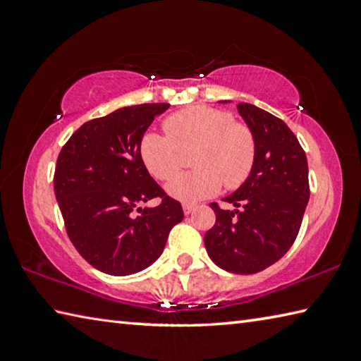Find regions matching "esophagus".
Wrapping results in <instances>:
<instances>
[{"mask_svg": "<svg viewBox=\"0 0 361 361\" xmlns=\"http://www.w3.org/2000/svg\"><path fill=\"white\" fill-rule=\"evenodd\" d=\"M194 210H195V205H192V204L183 205V212H185V215H189V213H192Z\"/></svg>", "mask_w": 361, "mask_h": 361, "instance_id": "esophagus-1", "label": "esophagus"}]
</instances>
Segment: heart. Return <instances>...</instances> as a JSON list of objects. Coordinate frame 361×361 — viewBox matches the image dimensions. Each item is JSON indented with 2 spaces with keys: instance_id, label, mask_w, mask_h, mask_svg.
Listing matches in <instances>:
<instances>
[{
  "instance_id": "1",
  "label": "heart",
  "mask_w": 361,
  "mask_h": 361,
  "mask_svg": "<svg viewBox=\"0 0 361 361\" xmlns=\"http://www.w3.org/2000/svg\"><path fill=\"white\" fill-rule=\"evenodd\" d=\"M167 135L146 132L140 142V157L157 180H170L183 164V152L194 151L195 170L169 183L173 199L191 204L212 197L223 183L235 189L252 173L256 140L250 127L234 121L224 109L191 106L169 116L164 122Z\"/></svg>"
}]
</instances>
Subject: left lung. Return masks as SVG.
<instances>
[{
    "label": "left lung",
    "instance_id": "8db88e82",
    "mask_svg": "<svg viewBox=\"0 0 361 361\" xmlns=\"http://www.w3.org/2000/svg\"><path fill=\"white\" fill-rule=\"evenodd\" d=\"M237 109L256 140L255 166L243 185L223 199L234 210L210 204L216 221L204 243L218 267L247 276L272 266L296 240L310 195L309 169L282 119L250 103Z\"/></svg>",
    "mask_w": 361,
    "mask_h": 361
}]
</instances>
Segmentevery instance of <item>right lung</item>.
Masks as SVG:
<instances>
[{"instance_id": "1", "label": "right lung", "mask_w": 361, "mask_h": 361, "mask_svg": "<svg viewBox=\"0 0 361 361\" xmlns=\"http://www.w3.org/2000/svg\"><path fill=\"white\" fill-rule=\"evenodd\" d=\"M169 106L143 103L85 122L59 154L54 191L70 240L109 276L149 267L183 219L181 204L164 192L140 157L142 137ZM154 197L163 199L157 207H139Z\"/></svg>"}]
</instances>
